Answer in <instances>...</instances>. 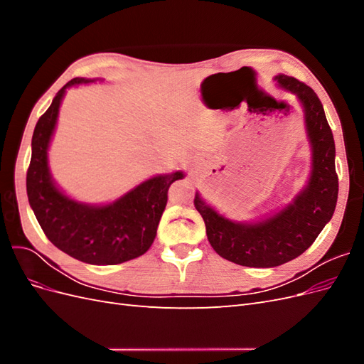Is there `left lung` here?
Returning <instances> with one entry per match:
<instances>
[{"label": "left lung", "mask_w": 364, "mask_h": 364, "mask_svg": "<svg viewBox=\"0 0 364 364\" xmlns=\"http://www.w3.org/2000/svg\"><path fill=\"white\" fill-rule=\"evenodd\" d=\"M277 79L282 87L297 95L305 109L306 132L313 147L310 183L293 205L255 225L229 222L208 206L199 194L194 197V206L203 218L213 249L222 258L246 267H274L302 255L331 220L337 203L336 146L323 106L304 82L284 74Z\"/></svg>", "instance_id": "left-lung-1"}]
</instances>
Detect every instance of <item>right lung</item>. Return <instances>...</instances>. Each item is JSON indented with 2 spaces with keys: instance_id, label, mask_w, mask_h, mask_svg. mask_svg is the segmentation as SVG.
Wrapping results in <instances>:
<instances>
[{
  "instance_id": "1",
  "label": "right lung",
  "mask_w": 364,
  "mask_h": 364,
  "mask_svg": "<svg viewBox=\"0 0 364 364\" xmlns=\"http://www.w3.org/2000/svg\"><path fill=\"white\" fill-rule=\"evenodd\" d=\"M90 80L73 79L54 97L38 119L31 138L27 196L43 234L70 257L97 266H112L146 253L156 237L167 205L170 185L181 171L149 179L112 205L87 206L70 200L54 186L47 165V149L68 86Z\"/></svg>"
}]
</instances>
